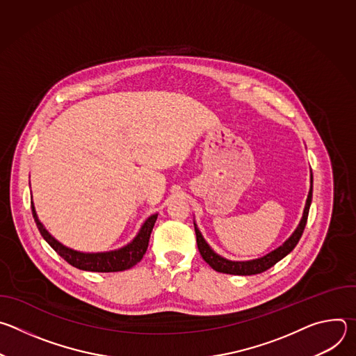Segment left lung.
Instances as JSON below:
<instances>
[{"instance_id":"left-lung-1","label":"left lung","mask_w":356,"mask_h":356,"mask_svg":"<svg viewBox=\"0 0 356 356\" xmlns=\"http://www.w3.org/2000/svg\"><path fill=\"white\" fill-rule=\"evenodd\" d=\"M312 198H313V175H312V187H310V191H309L306 207H304L302 218H301L298 227L296 228V231L293 232V235L282 246H279L273 252L268 253L266 257L255 259V261L234 262V261H228V259L221 258L220 255H217V253L209 246V243L204 241V238H202V235L200 234L198 228L194 224L195 236H197V246H198V250L201 253L202 259H204L214 270H217L220 273H227V275L249 276V275H258V273H262V272L270 269L280 259H283L287 255V253H290L294 249V246L298 243V241H300V238L302 235V231H304V228H306V224H307Z\"/></svg>"}]
</instances>
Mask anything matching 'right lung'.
Returning a JSON list of instances; mask_svg holds the SVG:
<instances>
[{
  "instance_id": "1",
  "label": "right lung",
  "mask_w": 356,
  "mask_h": 356,
  "mask_svg": "<svg viewBox=\"0 0 356 356\" xmlns=\"http://www.w3.org/2000/svg\"><path fill=\"white\" fill-rule=\"evenodd\" d=\"M31 209H32V216L36 222V227L43 236V239L52 246L59 255L72 266L81 269V270H88V272H121L131 269L134 265L140 262L143 258L145 252L149 245V238L152 234V229H154V225L156 222L158 214L150 216L145 224L142 225L139 234L135 236V239L128 243L127 246L118 249V250H111V252H99V253H83L73 250L70 248H66L60 242H58L52 235H50L44 227L40 224L38 220L35 207L31 202Z\"/></svg>"
}]
</instances>
